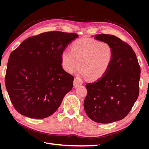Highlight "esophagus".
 Returning <instances> with one entry per match:
<instances>
[{"instance_id": "esophagus-1", "label": "esophagus", "mask_w": 149, "mask_h": 149, "mask_svg": "<svg viewBox=\"0 0 149 149\" xmlns=\"http://www.w3.org/2000/svg\"><path fill=\"white\" fill-rule=\"evenodd\" d=\"M74 86L75 87L79 86L82 85L83 84V80L82 79L79 78V77H76L74 79V82H73Z\"/></svg>"}]
</instances>
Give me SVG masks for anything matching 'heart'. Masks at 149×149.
Returning <instances> with one entry per match:
<instances>
[{"label":"heart","instance_id":"heart-1","mask_svg":"<svg viewBox=\"0 0 149 149\" xmlns=\"http://www.w3.org/2000/svg\"><path fill=\"white\" fill-rule=\"evenodd\" d=\"M114 56L111 45L91 38H82L74 41L71 50L65 49L61 55L63 68L72 73L78 72L92 80L103 77L109 70Z\"/></svg>","mask_w":149,"mask_h":149}]
</instances>
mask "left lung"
Masks as SVG:
<instances>
[{
	"label": "left lung",
	"instance_id": "1",
	"mask_svg": "<svg viewBox=\"0 0 149 149\" xmlns=\"http://www.w3.org/2000/svg\"><path fill=\"white\" fill-rule=\"evenodd\" d=\"M94 38L109 43L114 56L106 74L96 82L86 85L88 94L84 108L93 121L111 123L124 119L137 100L141 68L132 47L119 38L99 34Z\"/></svg>",
	"mask_w": 149,
	"mask_h": 149
}]
</instances>
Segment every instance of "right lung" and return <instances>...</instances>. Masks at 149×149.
I'll list each match as a JSON object with an SVG mask.
<instances>
[{"mask_svg": "<svg viewBox=\"0 0 149 149\" xmlns=\"http://www.w3.org/2000/svg\"><path fill=\"white\" fill-rule=\"evenodd\" d=\"M78 35L48 31L26 38L10 55L5 83L17 112L43 119L60 107L74 77L62 68L61 55Z\"/></svg>", "mask_w": 149, "mask_h": 149, "instance_id": "right-lung-1", "label": "right lung"}]
</instances>
